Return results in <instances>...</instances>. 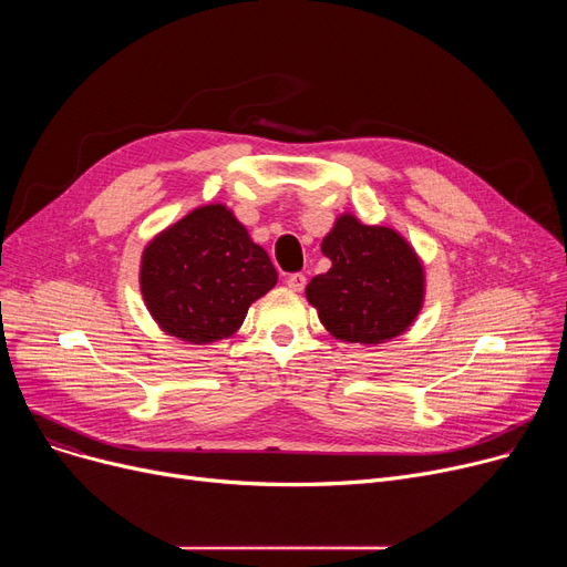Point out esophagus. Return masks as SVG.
Returning a JSON list of instances; mask_svg holds the SVG:
<instances>
[{
	"label": "esophagus",
	"mask_w": 567,
	"mask_h": 567,
	"mask_svg": "<svg viewBox=\"0 0 567 567\" xmlns=\"http://www.w3.org/2000/svg\"><path fill=\"white\" fill-rule=\"evenodd\" d=\"M287 287L291 289V291H303V287H306V276L303 274H291V276H287Z\"/></svg>",
	"instance_id": "1"
}]
</instances>
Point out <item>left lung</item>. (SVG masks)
Wrapping results in <instances>:
<instances>
[{
  "mask_svg": "<svg viewBox=\"0 0 567 567\" xmlns=\"http://www.w3.org/2000/svg\"><path fill=\"white\" fill-rule=\"evenodd\" d=\"M321 252L333 266L310 280L306 299L326 331L370 347L409 331L425 303V266L398 229L347 212L321 238Z\"/></svg>",
  "mask_w": 567,
  "mask_h": 567,
  "instance_id": "left-lung-1",
  "label": "left lung"
}]
</instances>
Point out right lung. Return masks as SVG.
<instances>
[{
	"label": "right lung",
	"mask_w": 567,
	"mask_h": 567,
	"mask_svg": "<svg viewBox=\"0 0 567 567\" xmlns=\"http://www.w3.org/2000/svg\"><path fill=\"white\" fill-rule=\"evenodd\" d=\"M278 282L276 266L229 206L193 208L142 250L140 291L158 329L190 344L231 338Z\"/></svg>",
	"instance_id": "1"
}]
</instances>
